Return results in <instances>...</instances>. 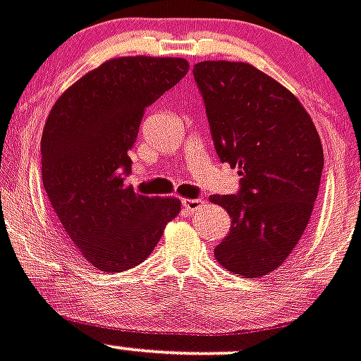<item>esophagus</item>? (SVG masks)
I'll use <instances>...</instances> for the list:
<instances>
[{
	"label": "esophagus",
	"instance_id": "1",
	"mask_svg": "<svg viewBox=\"0 0 361 361\" xmlns=\"http://www.w3.org/2000/svg\"><path fill=\"white\" fill-rule=\"evenodd\" d=\"M202 204H204L202 198H184L183 200V205L186 209H190V211H197L198 207H202Z\"/></svg>",
	"mask_w": 361,
	"mask_h": 361
}]
</instances>
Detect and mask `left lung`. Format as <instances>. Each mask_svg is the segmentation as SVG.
Wrapping results in <instances>:
<instances>
[{
	"instance_id": "obj_1",
	"label": "left lung",
	"mask_w": 361,
	"mask_h": 361,
	"mask_svg": "<svg viewBox=\"0 0 361 361\" xmlns=\"http://www.w3.org/2000/svg\"><path fill=\"white\" fill-rule=\"evenodd\" d=\"M216 152L238 168L241 191L214 195L232 219L216 260L243 278L273 273L300 243L321 184V138L296 95L245 61L193 68Z\"/></svg>"
}]
</instances>
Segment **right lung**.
Listing matches in <instances>:
<instances>
[{
	"mask_svg": "<svg viewBox=\"0 0 361 361\" xmlns=\"http://www.w3.org/2000/svg\"><path fill=\"white\" fill-rule=\"evenodd\" d=\"M188 71L184 58H113L71 85L47 116L44 188L65 234L97 269L142 264L180 212L178 198L143 197L123 175L145 108Z\"/></svg>",
	"mask_w": 361,
	"mask_h": 361,
	"instance_id": "right-lung-1",
	"label": "right lung"
}]
</instances>
